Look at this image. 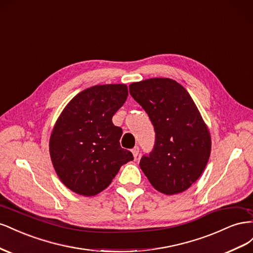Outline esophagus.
<instances>
[{"label":"esophagus","mask_w":253,"mask_h":253,"mask_svg":"<svg viewBox=\"0 0 253 253\" xmlns=\"http://www.w3.org/2000/svg\"><path fill=\"white\" fill-rule=\"evenodd\" d=\"M139 151H140L139 146H134V147L131 149V153H132V155H133V157H134V158L138 157V155H139Z\"/></svg>","instance_id":"34e87169"}]
</instances>
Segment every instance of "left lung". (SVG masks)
<instances>
[{
    "instance_id": "1",
    "label": "left lung",
    "mask_w": 253,
    "mask_h": 253,
    "mask_svg": "<svg viewBox=\"0 0 253 253\" xmlns=\"http://www.w3.org/2000/svg\"><path fill=\"white\" fill-rule=\"evenodd\" d=\"M129 92L148 114L155 144L140 168L155 189L182 193L203 174L211 153L208 127L183 86L169 78H150L129 85Z\"/></svg>"
}]
</instances>
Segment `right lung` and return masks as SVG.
Returning <instances> with one entry per match:
<instances>
[{
  "instance_id": "1",
  "label": "right lung",
  "mask_w": 253,
  "mask_h": 253,
  "mask_svg": "<svg viewBox=\"0 0 253 253\" xmlns=\"http://www.w3.org/2000/svg\"><path fill=\"white\" fill-rule=\"evenodd\" d=\"M128 96L126 84H99L77 94L57 120L49 154L62 183L83 196L104 191L123 164L133 160L121 147L123 130L112 117Z\"/></svg>"
}]
</instances>
